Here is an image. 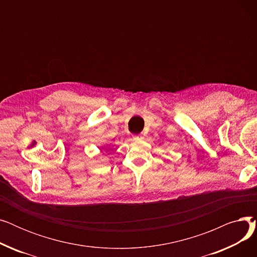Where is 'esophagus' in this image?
I'll use <instances>...</instances> for the list:
<instances>
[{
	"label": "esophagus",
	"instance_id": "1",
	"mask_svg": "<svg viewBox=\"0 0 257 257\" xmlns=\"http://www.w3.org/2000/svg\"><path fill=\"white\" fill-rule=\"evenodd\" d=\"M143 137L142 136H133V140L134 141H138V140H142Z\"/></svg>",
	"mask_w": 257,
	"mask_h": 257
}]
</instances>
